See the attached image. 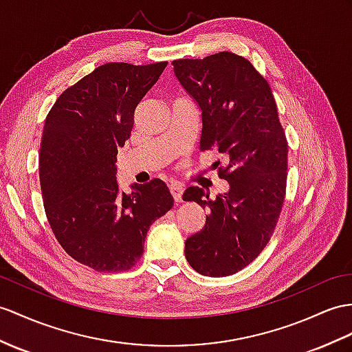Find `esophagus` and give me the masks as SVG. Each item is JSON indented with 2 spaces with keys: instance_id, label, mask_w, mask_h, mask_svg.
Returning <instances> with one entry per match:
<instances>
[{
  "instance_id": "obj_1",
  "label": "esophagus",
  "mask_w": 352,
  "mask_h": 352,
  "mask_svg": "<svg viewBox=\"0 0 352 352\" xmlns=\"http://www.w3.org/2000/svg\"><path fill=\"white\" fill-rule=\"evenodd\" d=\"M168 190H170V192H171V195H173V199H175V201H182V194H184V186L181 185V184H177V182H171L170 185H168Z\"/></svg>"
}]
</instances>
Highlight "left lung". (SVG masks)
<instances>
[{
    "label": "left lung",
    "instance_id": "1",
    "mask_svg": "<svg viewBox=\"0 0 352 352\" xmlns=\"http://www.w3.org/2000/svg\"><path fill=\"white\" fill-rule=\"evenodd\" d=\"M171 65L200 109V151L217 149L227 161L219 176L228 192L215 200L199 186L184 192V201L208 209L204 227L186 239L185 258L204 276H228L256 258L276 227L287 186L285 134L267 80L248 59L219 52Z\"/></svg>",
    "mask_w": 352,
    "mask_h": 352
}]
</instances>
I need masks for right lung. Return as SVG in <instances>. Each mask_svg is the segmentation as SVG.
<instances>
[{
    "label": "right lung",
    "mask_w": 352,
    "mask_h": 352,
    "mask_svg": "<svg viewBox=\"0 0 352 352\" xmlns=\"http://www.w3.org/2000/svg\"><path fill=\"white\" fill-rule=\"evenodd\" d=\"M166 65H100L65 89L46 118L38 155L46 217L64 251L97 272L131 269L152 222L173 206L161 179L133 184L131 194L116 179L134 110Z\"/></svg>",
    "instance_id": "1"
}]
</instances>
